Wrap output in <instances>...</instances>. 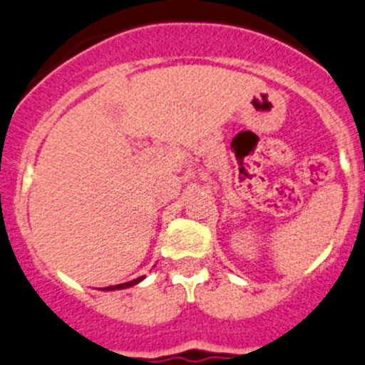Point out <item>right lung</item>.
Returning <instances> with one entry per match:
<instances>
[{
    "mask_svg": "<svg viewBox=\"0 0 365 365\" xmlns=\"http://www.w3.org/2000/svg\"><path fill=\"white\" fill-rule=\"evenodd\" d=\"M143 278H145V277H140V278H136V280L125 282V284H118V285H110V287H103V291H118V289H127V287H133V285L140 284V282H142Z\"/></svg>",
    "mask_w": 365,
    "mask_h": 365,
    "instance_id": "add662e5",
    "label": "right lung"
}]
</instances>
